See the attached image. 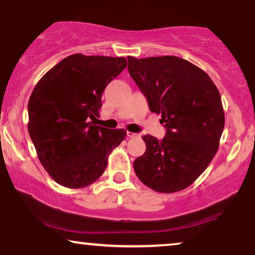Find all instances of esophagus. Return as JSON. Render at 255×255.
Instances as JSON below:
<instances>
[{
	"label": "esophagus",
	"mask_w": 255,
	"mask_h": 255,
	"mask_svg": "<svg viewBox=\"0 0 255 255\" xmlns=\"http://www.w3.org/2000/svg\"><path fill=\"white\" fill-rule=\"evenodd\" d=\"M127 136L128 137H136V136H138V134H136V133H131V131H127Z\"/></svg>",
	"instance_id": "34e87169"
}]
</instances>
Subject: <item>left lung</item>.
Wrapping results in <instances>:
<instances>
[{
    "mask_svg": "<svg viewBox=\"0 0 255 255\" xmlns=\"http://www.w3.org/2000/svg\"><path fill=\"white\" fill-rule=\"evenodd\" d=\"M128 58V71L167 134L142 136L145 152L134 161L138 179L157 192L188 188L219 147L225 115L218 88L202 69L175 56Z\"/></svg>",
    "mask_w": 255,
    "mask_h": 255,
    "instance_id": "obj_1",
    "label": "left lung"
}]
</instances>
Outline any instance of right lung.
Wrapping results in <instances>:
<instances>
[{
  "instance_id": "add662e5",
  "label": "right lung",
  "mask_w": 255,
  "mask_h": 255,
  "mask_svg": "<svg viewBox=\"0 0 255 255\" xmlns=\"http://www.w3.org/2000/svg\"><path fill=\"white\" fill-rule=\"evenodd\" d=\"M127 66L124 57H66L44 74L28 104V130L44 169L58 184L80 189L104 174L125 129L94 126L105 88Z\"/></svg>"
}]
</instances>
